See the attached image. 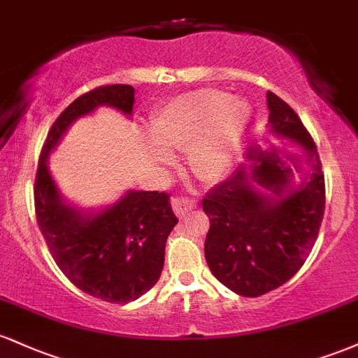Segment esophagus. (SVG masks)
<instances>
[{
    "label": "esophagus",
    "mask_w": 358,
    "mask_h": 358,
    "mask_svg": "<svg viewBox=\"0 0 358 358\" xmlns=\"http://www.w3.org/2000/svg\"><path fill=\"white\" fill-rule=\"evenodd\" d=\"M171 207H173L175 213L178 217H185L188 212L193 210V208L196 207V202L195 200H190V199H180V196H175V199H171Z\"/></svg>",
    "instance_id": "obj_1"
}]
</instances>
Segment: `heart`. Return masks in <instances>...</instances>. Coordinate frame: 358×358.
Listing matches in <instances>:
<instances>
[{"mask_svg":"<svg viewBox=\"0 0 358 358\" xmlns=\"http://www.w3.org/2000/svg\"><path fill=\"white\" fill-rule=\"evenodd\" d=\"M249 116V104L241 97L213 89L185 94L155 114L151 134L156 145L151 155L156 162L168 163L170 153L188 150L193 176L215 183L231 170Z\"/></svg>","mask_w":358,"mask_h":358,"instance_id":"heart-1","label":"heart"}]
</instances>
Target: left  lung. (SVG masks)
Wrapping results in <instances>:
<instances>
[{
	"label": "left lung",
	"instance_id": "obj_1",
	"mask_svg": "<svg viewBox=\"0 0 358 358\" xmlns=\"http://www.w3.org/2000/svg\"><path fill=\"white\" fill-rule=\"evenodd\" d=\"M266 99L268 133L291 148L293 168H276L296 175V182L262 192L252 185L250 166L242 165L202 200L210 219L205 237L208 268L222 285L249 298L276 289L298 273L324 213V176L313 139L285 101L273 92Z\"/></svg>",
	"mask_w": 358,
	"mask_h": 358
}]
</instances>
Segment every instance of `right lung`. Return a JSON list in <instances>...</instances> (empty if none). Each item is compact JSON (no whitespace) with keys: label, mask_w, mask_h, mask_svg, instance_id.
I'll return each mask as SVG.
<instances>
[{"label":"right lung","mask_w":358,"mask_h":358,"mask_svg":"<svg viewBox=\"0 0 358 358\" xmlns=\"http://www.w3.org/2000/svg\"><path fill=\"white\" fill-rule=\"evenodd\" d=\"M101 106L133 116L134 89L114 84L77 97L48 131L35 180L36 222L52 257L79 289L102 301L124 305L148 293L162 276L165 245L178 219L165 192L127 190L99 208L64 199L48 158L79 117Z\"/></svg>","instance_id":"right-lung-1"}]
</instances>
